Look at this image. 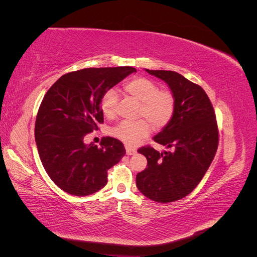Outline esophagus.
Instances as JSON below:
<instances>
[{
    "instance_id": "1",
    "label": "esophagus",
    "mask_w": 257,
    "mask_h": 257,
    "mask_svg": "<svg viewBox=\"0 0 257 257\" xmlns=\"http://www.w3.org/2000/svg\"><path fill=\"white\" fill-rule=\"evenodd\" d=\"M125 150H126V154L127 155H133V154L136 153L135 148H132L130 146H125Z\"/></svg>"
}]
</instances>
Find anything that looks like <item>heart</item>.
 <instances>
[{"mask_svg":"<svg viewBox=\"0 0 257 257\" xmlns=\"http://www.w3.org/2000/svg\"><path fill=\"white\" fill-rule=\"evenodd\" d=\"M130 95L141 102L138 115L145 119L135 121L123 120L110 130V134L128 146L136 145L151 132V124L155 130H162L172 121L176 111V97L167 89H160L159 84L151 79L138 77L123 85ZM118 92L108 89L100 97V110L111 118L116 111Z\"/></svg>","mask_w":257,"mask_h":257,"instance_id":"heart-1","label":"heart"}]
</instances>
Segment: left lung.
I'll use <instances>...</instances> for the list:
<instances>
[{
  "instance_id": "1",
  "label": "left lung",
  "mask_w": 257,
  "mask_h": 257,
  "mask_svg": "<svg viewBox=\"0 0 257 257\" xmlns=\"http://www.w3.org/2000/svg\"><path fill=\"white\" fill-rule=\"evenodd\" d=\"M146 71L169 85L176 111L153 138L172 150L160 153L149 145L138 149L148 167L137 174L136 185L151 200L172 203L189 195L205 176L219 146V128L213 106L200 85L173 71Z\"/></svg>"
}]
</instances>
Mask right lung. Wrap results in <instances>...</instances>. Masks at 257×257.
<instances>
[{"label":"right lung","instance_id":"right-lung-1","mask_svg":"<svg viewBox=\"0 0 257 257\" xmlns=\"http://www.w3.org/2000/svg\"><path fill=\"white\" fill-rule=\"evenodd\" d=\"M136 68H83L67 73L46 93L35 121V142L42 164L61 190L87 196L103 189L108 169L124 155L123 144L103 137L100 147L85 145V135L104 122L100 97Z\"/></svg>","mask_w":257,"mask_h":257}]
</instances>
